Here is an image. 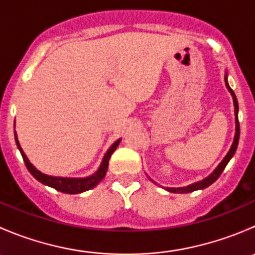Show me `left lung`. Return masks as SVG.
I'll return each mask as SVG.
<instances>
[{"mask_svg": "<svg viewBox=\"0 0 255 255\" xmlns=\"http://www.w3.org/2000/svg\"><path fill=\"white\" fill-rule=\"evenodd\" d=\"M225 81H226V86H227L228 91L231 92V95H232V97H233V104H235V115H236V134H235V139H233L232 146H231L230 151H228L227 155L225 156V159H223V160L221 161L220 165H218L217 168L215 169V171H213V173L211 174V175H208L206 179L201 180V181H197V182H195V184H191V185H189V186H185V187H166V190H168L169 192H174V194H189V192L195 191V190L206 189L207 186H210L211 184H213V182H215L216 180H217L218 177H220L221 174H222V171L225 170L226 165H227V164H228V161H230L231 158H232V156L235 155L236 150H237L238 140H239L238 101H237V97H236L235 92H233V90L231 89L230 85H228L227 74H226V76H225Z\"/></svg>", "mask_w": 255, "mask_h": 255, "instance_id": "left-lung-1", "label": "left lung"}]
</instances>
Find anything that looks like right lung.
Instances as JSON below:
<instances>
[{
	"label": "right lung",
	"mask_w": 255,
	"mask_h": 255,
	"mask_svg": "<svg viewBox=\"0 0 255 255\" xmlns=\"http://www.w3.org/2000/svg\"><path fill=\"white\" fill-rule=\"evenodd\" d=\"M14 138H16V144L18 149H19L20 154H22L23 161H24L28 171H29V173L32 174V175L34 176L39 182L47 185V186L53 187V189L58 190V191L64 192V194H80V192L87 191V190L96 186V185L104 179L105 175H106L107 168H109L110 158H111L112 153L116 150V148H117L118 144L121 142V139L116 140V142L110 146V149L107 150V153L105 154L104 159H102V163L101 165H100L99 170H97L94 175H90L87 177H59V176L47 175V174H43L42 171L35 169L34 166L30 164V161L28 160L27 155L24 154L23 149L20 148L19 142H18L17 139L16 132H14Z\"/></svg>",
	"instance_id": "add662e5"
}]
</instances>
